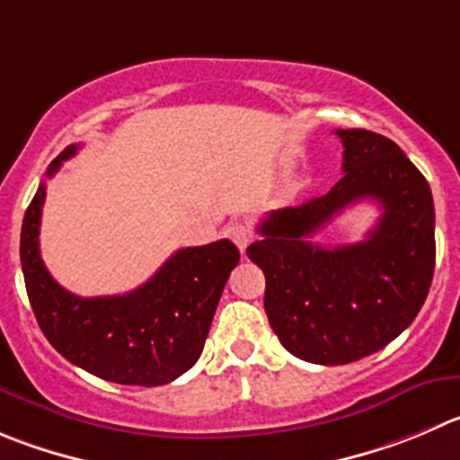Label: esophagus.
Returning a JSON list of instances; mask_svg holds the SVG:
<instances>
[{
	"instance_id": "obj_1",
	"label": "esophagus",
	"mask_w": 460,
	"mask_h": 460,
	"mask_svg": "<svg viewBox=\"0 0 460 460\" xmlns=\"http://www.w3.org/2000/svg\"><path fill=\"white\" fill-rule=\"evenodd\" d=\"M227 234H230V239H233V242L237 243V248H239V251H242V252L246 251L248 243H251V239H252L251 227H248L246 223H242V221L233 223V226L227 227Z\"/></svg>"
}]
</instances>
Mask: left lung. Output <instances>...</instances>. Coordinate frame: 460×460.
I'll list each match as a JSON object with an SVG mask.
<instances>
[{
    "mask_svg": "<svg viewBox=\"0 0 460 460\" xmlns=\"http://www.w3.org/2000/svg\"><path fill=\"white\" fill-rule=\"evenodd\" d=\"M343 178L325 196L270 212L248 257L266 278L264 309L293 357L352 364L402 334L422 309L436 266L429 182L393 139L336 130ZM383 214L364 243L327 249L306 239L352 202Z\"/></svg>",
    "mask_w": 460,
    "mask_h": 460,
    "instance_id": "obj_1",
    "label": "left lung"
}]
</instances>
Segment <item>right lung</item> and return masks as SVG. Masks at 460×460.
<instances>
[{
    "label": "right lung",
    "instance_id": "obj_1",
    "mask_svg": "<svg viewBox=\"0 0 460 460\" xmlns=\"http://www.w3.org/2000/svg\"><path fill=\"white\" fill-rule=\"evenodd\" d=\"M78 144L65 148L47 169L54 176ZM47 185L40 182L26 208L20 260L26 293L42 334L78 368L126 386H162L199 361L218 298L239 251L221 239L173 252L135 291L81 298L60 287L40 257V217Z\"/></svg>",
    "mask_w": 460,
    "mask_h": 460
}]
</instances>
